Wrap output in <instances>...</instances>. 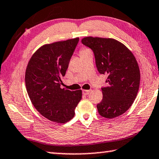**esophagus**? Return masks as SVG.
Here are the masks:
<instances>
[{
  "label": "esophagus",
  "mask_w": 159,
  "mask_h": 159,
  "mask_svg": "<svg viewBox=\"0 0 159 159\" xmlns=\"http://www.w3.org/2000/svg\"><path fill=\"white\" fill-rule=\"evenodd\" d=\"M91 92V90H83L82 93L84 95H88L89 93Z\"/></svg>",
  "instance_id": "34e87169"
}]
</instances>
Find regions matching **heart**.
Listing matches in <instances>:
<instances>
[{
	"instance_id": "1",
	"label": "heart",
	"mask_w": 159,
	"mask_h": 159,
	"mask_svg": "<svg viewBox=\"0 0 159 159\" xmlns=\"http://www.w3.org/2000/svg\"><path fill=\"white\" fill-rule=\"evenodd\" d=\"M89 51H90V50L87 49V48H82V49H81V50H80V55L82 54H84V53H87V52H89Z\"/></svg>"
}]
</instances>
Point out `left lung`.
<instances>
[{
  "instance_id": "obj_1",
  "label": "left lung",
  "mask_w": 159,
  "mask_h": 159,
  "mask_svg": "<svg viewBox=\"0 0 159 159\" xmlns=\"http://www.w3.org/2000/svg\"><path fill=\"white\" fill-rule=\"evenodd\" d=\"M82 43L92 49L98 72L107 75V86L101 89L102 100L97 105L99 114L107 119L121 115L133 103L140 87V69L134 55L112 38L85 37Z\"/></svg>"
}]
</instances>
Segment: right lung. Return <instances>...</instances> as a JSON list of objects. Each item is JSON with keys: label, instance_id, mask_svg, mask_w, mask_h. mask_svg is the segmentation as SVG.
<instances>
[{"label": "right lung", "instance_id": "add662e5", "mask_svg": "<svg viewBox=\"0 0 159 159\" xmlns=\"http://www.w3.org/2000/svg\"><path fill=\"white\" fill-rule=\"evenodd\" d=\"M79 38L47 44L30 58L25 75L28 95L35 108L49 120L64 124L75 116L82 90L61 89Z\"/></svg>", "mask_w": 159, "mask_h": 159}]
</instances>
